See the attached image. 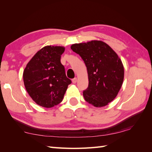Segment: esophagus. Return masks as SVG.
Returning a JSON list of instances; mask_svg holds the SVG:
<instances>
[{"instance_id": "1", "label": "esophagus", "mask_w": 152, "mask_h": 152, "mask_svg": "<svg viewBox=\"0 0 152 152\" xmlns=\"http://www.w3.org/2000/svg\"><path fill=\"white\" fill-rule=\"evenodd\" d=\"M72 82L73 83H76V82H77V78H73V79L72 80Z\"/></svg>"}]
</instances>
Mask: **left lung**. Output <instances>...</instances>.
Segmentation results:
<instances>
[{"label": "left lung", "instance_id": "1", "mask_svg": "<svg viewBox=\"0 0 152 152\" xmlns=\"http://www.w3.org/2000/svg\"><path fill=\"white\" fill-rule=\"evenodd\" d=\"M71 49L84 61L88 88L83 91L86 101L95 107L107 105L117 96L124 78L121 59L107 44L100 40L74 44Z\"/></svg>", "mask_w": 152, "mask_h": 152}]
</instances>
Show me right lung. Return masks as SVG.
I'll list each match as a JSON object with an SVG mask.
<instances>
[{
    "label": "right lung",
    "instance_id": "1",
    "mask_svg": "<svg viewBox=\"0 0 152 152\" xmlns=\"http://www.w3.org/2000/svg\"><path fill=\"white\" fill-rule=\"evenodd\" d=\"M62 46H47L34 55L24 70V85L37 104L51 108L63 101L71 80L61 63Z\"/></svg>",
    "mask_w": 152,
    "mask_h": 152
}]
</instances>
